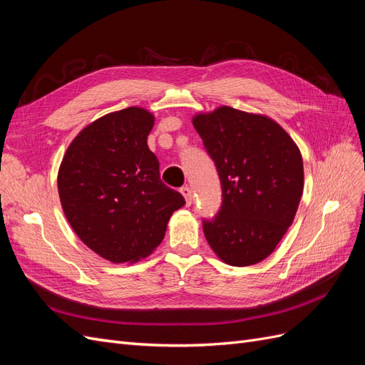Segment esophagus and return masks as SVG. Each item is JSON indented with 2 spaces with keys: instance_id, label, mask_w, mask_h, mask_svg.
<instances>
[{
  "instance_id": "1",
  "label": "esophagus",
  "mask_w": 365,
  "mask_h": 365,
  "mask_svg": "<svg viewBox=\"0 0 365 365\" xmlns=\"http://www.w3.org/2000/svg\"><path fill=\"white\" fill-rule=\"evenodd\" d=\"M180 192H181V195L185 197V204L187 205H190L192 204V190H190V187H187V185H184V187H181L180 189Z\"/></svg>"
}]
</instances>
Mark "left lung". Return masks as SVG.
Segmentation results:
<instances>
[{"label":"left lung","instance_id":"1","mask_svg":"<svg viewBox=\"0 0 365 365\" xmlns=\"http://www.w3.org/2000/svg\"><path fill=\"white\" fill-rule=\"evenodd\" d=\"M192 123L213 158L222 184V207L204 222L216 256L231 267L267 259L292 225L304 185L295 141L264 114L217 106Z\"/></svg>","mask_w":365,"mask_h":365}]
</instances>
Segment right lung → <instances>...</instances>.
<instances>
[{
    "label": "right lung",
    "instance_id": "1",
    "mask_svg": "<svg viewBox=\"0 0 365 365\" xmlns=\"http://www.w3.org/2000/svg\"><path fill=\"white\" fill-rule=\"evenodd\" d=\"M155 115L129 106L91 121L70 143L58 172L63 215L74 233L111 263L155 251L185 201L160 180L148 135Z\"/></svg>",
    "mask_w": 365,
    "mask_h": 365
}]
</instances>
